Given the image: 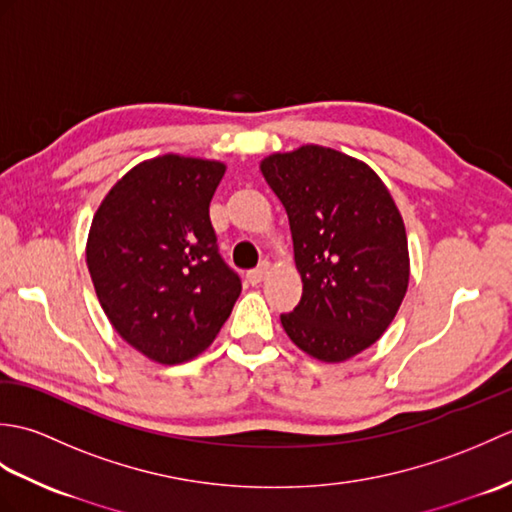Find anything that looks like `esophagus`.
Here are the masks:
<instances>
[{
  "label": "esophagus",
  "mask_w": 512,
  "mask_h": 512,
  "mask_svg": "<svg viewBox=\"0 0 512 512\" xmlns=\"http://www.w3.org/2000/svg\"><path fill=\"white\" fill-rule=\"evenodd\" d=\"M268 273H270V264H268V262H264V264L259 266V268L250 270V273L246 275V279H248L250 284H253V286H257V284H262V281L268 277Z\"/></svg>",
  "instance_id": "1"
}]
</instances>
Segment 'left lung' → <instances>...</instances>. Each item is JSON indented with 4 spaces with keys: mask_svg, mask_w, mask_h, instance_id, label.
Masks as SVG:
<instances>
[{
    "mask_svg": "<svg viewBox=\"0 0 512 512\" xmlns=\"http://www.w3.org/2000/svg\"><path fill=\"white\" fill-rule=\"evenodd\" d=\"M290 222L301 301L281 314L290 341L323 363H343L385 334L409 286L405 222L385 182L363 160L301 145L259 162Z\"/></svg>",
    "mask_w": 512,
    "mask_h": 512,
    "instance_id": "left-lung-1",
    "label": "left lung"
}]
</instances>
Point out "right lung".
<instances>
[{"label": "right lung", "mask_w": 512, "mask_h": 512, "mask_svg": "<svg viewBox=\"0 0 512 512\" xmlns=\"http://www.w3.org/2000/svg\"><path fill=\"white\" fill-rule=\"evenodd\" d=\"M224 171L180 154L143 160L92 217L85 259L96 297L118 336L154 363L202 354L242 292L209 217Z\"/></svg>", "instance_id": "right-lung-1"}]
</instances>
